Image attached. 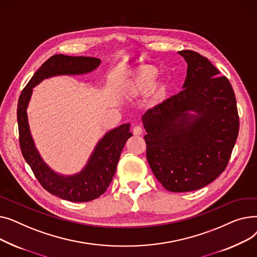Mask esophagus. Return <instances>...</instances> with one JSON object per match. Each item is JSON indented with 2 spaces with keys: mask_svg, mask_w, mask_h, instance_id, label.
<instances>
[{
  "mask_svg": "<svg viewBox=\"0 0 257 257\" xmlns=\"http://www.w3.org/2000/svg\"><path fill=\"white\" fill-rule=\"evenodd\" d=\"M143 133V128L141 126H134L133 127V134L134 136H141Z\"/></svg>",
  "mask_w": 257,
  "mask_h": 257,
  "instance_id": "obj_1",
  "label": "esophagus"
}]
</instances>
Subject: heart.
<instances>
[{"label": "heart", "instance_id": "heart-1", "mask_svg": "<svg viewBox=\"0 0 257 257\" xmlns=\"http://www.w3.org/2000/svg\"><path fill=\"white\" fill-rule=\"evenodd\" d=\"M159 76V71L155 66L144 65L134 73L123 87V92L128 98H137L150 91ZM169 84L163 83L155 90V99L160 100L167 97Z\"/></svg>", "mask_w": 257, "mask_h": 257}]
</instances>
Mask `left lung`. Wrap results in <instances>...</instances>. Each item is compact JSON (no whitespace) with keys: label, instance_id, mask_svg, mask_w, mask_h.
I'll use <instances>...</instances> for the list:
<instances>
[{"label":"left lung","instance_id":"left-lung-1","mask_svg":"<svg viewBox=\"0 0 257 257\" xmlns=\"http://www.w3.org/2000/svg\"><path fill=\"white\" fill-rule=\"evenodd\" d=\"M178 53L187 62L183 89L142 119L153 174L166 190L182 193L206 186L224 172L239 119L229 80L199 53Z\"/></svg>","mask_w":257,"mask_h":257}]
</instances>
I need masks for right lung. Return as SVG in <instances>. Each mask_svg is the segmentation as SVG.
Here are the masks:
<instances>
[{
	"mask_svg": "<svg viewBox=\"0 0 257 257\" xmlns=\"http://www.w3.org/2000/svg\"><path fill=\"white\" fill-rule=\"evenodd\" d=\"M101 60L93 57L66 56L59 54L49 58L23 89L18 103V124L22 154L36 179L50 194L72 202H88L105 193L115 173L120 153L132 137L130 124L107 132L94 148L85 168L72 176H62L51 170L36 150L30 133L27 106L32 88L46 78L59 75H80L96 70Z\"/></svg>",
	"mask_w": 257,
	"mask_h": 257,
	"instance_id": "add662e5",
	"label": "right lung"
}]
</instances>
